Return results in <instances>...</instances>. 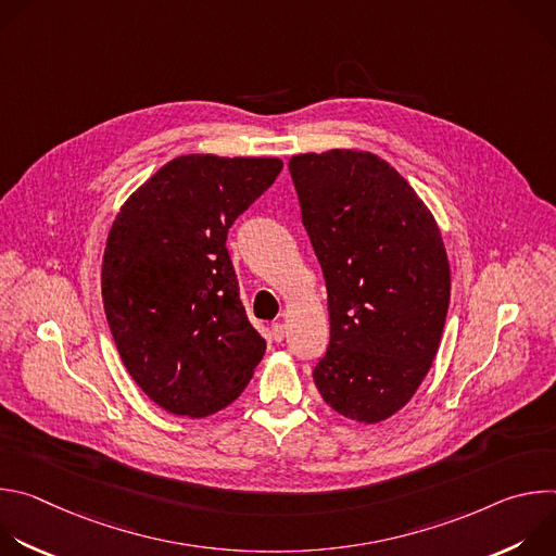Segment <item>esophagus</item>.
I'll return each mask as SVG.
<instances>
[{
	"instance_id": "obj_1",
	"label": "esophagus",
	"mask_w": 556,
	"mask_h": 556,
	"mask_svg": "<svg viewBox=\"0 0 556 556\" xmlns=\"http://www.w3.org/2000/svg\"><path fill=\"white\" fill-rule=\"evenodd\" d=\"M270 334H273V341L281 343V341L286 339V328H283L281 324H275V326H273V330H270Z\"/></svg>"
}]
</instances>
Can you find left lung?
Here are the masks:
<instances>
[{
    "label": "left lung",
    "instance_id": "8db88e82",
    "mask_svg": "<svg viewBox=\"0 0 556 556\" xmlns=\"http://www.w3.org/2000/svg\"><path fill=\"white\" fill-rule=\"evenodd\" d=\"M288 169L328 288L330 348L314 384L337 414L378 425L412 401L438 354L451 299L442 232L376 153H299Z\"/></svg>",
    "mask_w": 556,
    "mask_h": 556
}]
</instances>
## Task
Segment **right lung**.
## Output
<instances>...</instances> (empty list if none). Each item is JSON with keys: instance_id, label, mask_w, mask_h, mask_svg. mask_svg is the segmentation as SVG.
<instances>
[{"instance_id": "add662e5", "label": "right lung", "mask_w": 556, "mask_h": 556, "mask_svg": "<svg viewBox=\"0 0 556 556\" xmlns=\"http://www.w3.org/2000/svg\"><path fill=\"white\" fill-rule=\"evenodd\" d=\"M281 167L279 157H174L110 228L108 324L129 376L169 414L206 418L228 407L266 352L240 301L226 232Z\"/></svg>"}]
</instances>
